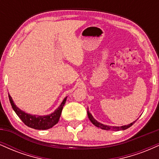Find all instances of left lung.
<instances>
[{
    "label": "left lung",
    "mask_w": 159,
    "mask_h": 159,
    "mask_svg": "<svg viewBox=\"0 0 159 159\" xmlns=\"http://www.w3.org/2000/svg\"><path fill=\"white\" fill-rule=\"evenodd\" d=\"M87 115H88L89 120H90L91 123L93 124L94 125H96V127L100 128V129H104V130H112V131H121V130H125V129H129V127H131L132 125L135 123V121H134L133 123L129 124V125H123V126H111V125H104L102 123H98L97 120H96L93 118V116H92V114L89 112L88 109H87Z\"/></svg>",
    "instance_id": "1"
}]
</instances>
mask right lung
<instances>
[{"instance_id":"obj_1","label":"right lung","mask_w":159,"mask_h":159,"mask_svg":"<svg viewBox=\"0 0 159 159\" xmlns=\"http://www.w3.org/2000/svg\"><path fill=\"white\" fill-rule=\"evenodd\" d=\"M66 98L67 97H66L63 99V101L62 102L61 105L54 112L52 113V114H50L49 115H45V116H39V115H32L30 114H27L25 111L19 109L15 105L12 97L9 94V99H10L11 105H12V109L15 111L16 114L18 115V116L22 120L23 123L26 125H27V126L34 129H38V130L48 129L58 123L62 110H63V107L64 106L66 101Z\"/></svg>"}]
</instances>
